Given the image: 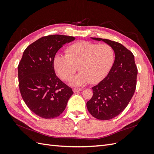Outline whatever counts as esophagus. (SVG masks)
<instances>
[{
	"mask_svg": "<svg viewBox=\"0 0 154 154\" xmlns=\"http://www.w3.org/2000/svg\"><path fill=\"white\" fill-rule=\"evenodd\" d=\"M72 90H73V92H79V91H82V90H83V88H74Z\"/></svg>",
	"mask_w": 154,
	"mask_h": 154,
	"instance_id": "obj_1",
	"label": "esophagus"
}]
</instances>
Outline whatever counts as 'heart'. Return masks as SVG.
I'll return each instance as SVG.
<instances>
[{
  "label": "heart",
  "instance_id": "b5f03b06",
  "mask_svg": "<svg viewBox=\"0 0 154 154\" xmlns=\"http://www.w3.org/2000/svg\"><path fill=\"white\" fill-rule=\"evenodd\" d=\"M66 53V55H55L54 67L59 77L67 81L78 67L80 71L70 81L74 86H80L88 82H99L109 72L114 60V50L110 45L88 41H80L71 45Z\"/></svg>",
  "mask_w": 154,
  "mask_h": 154
}]
</instances>
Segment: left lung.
Masks as SVG:
<instances>
[{
    "label": "left lung",
    "mask_w": 154,
    "mask_h": 154,
    "mask_svg": "<svg viewBox=\"0 0 154 154\" xmlns=\"http://www.w3.org/2000/svg\"><path fill=\"white\" fill-rule=\"evenodd\" d=\"M91 38L110 45L115 53L109 74L92 88V97L87 102V109L93 117L109 120L122 113L132 99L136 87L137 69L134 54L122 44L108 39Z\"/></svg>",
    "instance_id": "obj_1"
}]
</instances>
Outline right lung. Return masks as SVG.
Here are the masks:
<instances>
[{
  "instance_id": "1",
  "label": "right lung",
  "mask_w": 154,
  "mask_h": 154,
  "mask_svg": "<svg viewBox=\"0 0 154 154\" xmlns=\"http://www.w3.org/2000/svg\"><path fill=\"white\" fill-rule=\"evenodd\" d=\"M74 40L75 37L60 35L44 36L23 53L18 66L20 91L28 108L41 118L59 116L74 93L56 75L53 60L63 45Z\"/></svg>"
}]
</instances>
